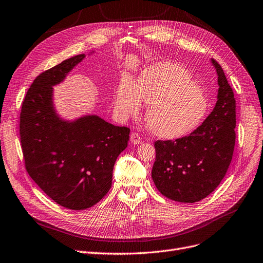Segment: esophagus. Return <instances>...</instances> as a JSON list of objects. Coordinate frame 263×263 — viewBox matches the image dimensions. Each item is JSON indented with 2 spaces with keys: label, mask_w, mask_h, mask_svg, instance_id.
Returning a JSON list of instances; mask_svg holds the SVG:
<instances>
[{
  "label": "esophagus",
  "mask_w": 263,
  "mask_h": 263,
  "mask_svg": "<svg viewBox=\"0 0 263 263\" xmlns=\"http://www.w3.org/2000/svg\"><path fill=\"white\" fill-rule=\"evenodd\" d=\"M130 141L134 145H139V144L142 143V138L140 136V134L135 133V132H132L131 136H130Z\"/></svg>",
  "instance_id": "obj_1"
}]
</instances>
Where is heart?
<instances>
[{
  "label": "heart",
  "mask_w": 263,
  "mask_h": 263,
  "mask_svg": "<svg viewBox=\"0 0 263 263\" xmlns=\"http://www.w3.org/2000/svg\"><path fill=\"white\" fill-rule=\"evenodd\" d=\"M149 104L146 123L164 140L182 138L195 131L209 110V99L179 64L159 62L140 75L135 84L123 78L117 86L114 106L120 119L136 116L142 103Z\"/></svg>",
  "instance_id": "b5f03b06"
}]
</instances>
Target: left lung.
Wrapping results in <instances>:
<instances>
[{
    "mask_svg": "<svg viewBox=\"0 0 263 263\" xmlns=\"http://www.w3.org/2000/svg\"><path fill=\"white\" fill-rule=\"evenodd\" d=\"M212 63L218 75L214 109L195 131L175 141H156L153 180L171 200L195 203L218 187L229 167L235 145V99L222 67Z\"/></svg>",
    "mask_w": 263,
    "mask_h": 263,
    "instance_id": "left-lung-1",
    "label": "left lung"
}]
</instances>
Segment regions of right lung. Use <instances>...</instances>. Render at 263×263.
<instances>
[{
	"instance_id": "1",
	"label": "right lung",
	"mask_w": 263,
	"mask_h": 263,
	"mask_svg": "<svg viewBox=\"0 0 263 263\" xmlns=\"http://www.w3.org/2000/svg\"><path fill=\"white\" fill-rule=\"evenodd\" d=\"M85 58L72 57L40 74L20 112V142L27 172L61 206L81 211L103 199L111 186L117 157L128 146L130 129L88 115L62 120L52 104V86Z\"/></svg>"
}]
</instances>
